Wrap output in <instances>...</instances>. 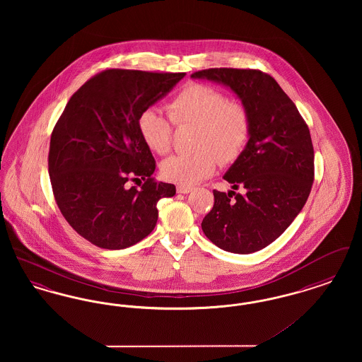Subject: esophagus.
Listing matches in <instances>:
<instances>
[{"mask_svg": "<svg viewBox=\"0 0 362 362\" xmlns=\"http://www.w3.org/2000/svg\"><path fill=\"white\" fill-rule=\"evenodd\" d=\"M176 191L179 192V194H189L192 191V187H189V186H182V185H179L177 187H176Z\"/></svg>", "mask_w": 362, "mask_h": 362, "instance_id": "34e87169", "label": "esophagus"}]
</instances>
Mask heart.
I'll list each match as a JSON object with an SVG mask.
<instances>
[{
  "label": "heart",
  "mask_w": 362,
  "mask_h": 362,
  "mask_svg": "<svg viewBox=\"0 0 362 362\" xmlns=\"http://www.w3.org/2000/svg\"><path fill=\"white\" fill-rule=\"evenodd\" d=\"M170 119L148 108L138 118L144 144L156 155H165L173 146V124L195 126L192 146L187 155H173L160 165L165 180L189 186L209 177L218 161L232 164L240 157L251 138L252 118L245 104L230 100L214 86L191 83L167 104Z\"/></svg>",
  "instance_id": "1"
}]
</instances>
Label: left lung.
Here are the masks:
<instances>
[{"mask_svg": "<svg viewBox=\"0 0 362 362\" xmlns=\"http://www.w3.org/2000/svg\"><path fill=\"white\" fill-rule=\"evenodd\" d=\"M229 86L251 112L244 153L225 173L233 189H214L202 221L207 239L225 251L251 254L278 239L301 211L315 179L308 124L296 104L262 70L213 68L191 74Z\"/></svg>", "mask_w": 362, "mask_h": 362, "instance_id": "obj_1", "label": "left lung"}]
</instances>
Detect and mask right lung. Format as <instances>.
Listing matches in <instances>:
<instances>
[{"label":"right lung","mask_w":362,"mask_h":362,"mask_svg":"<svg viewBox=\"0 0 362 362\" xmlns=\"http://www.w3.org/2000/svg\"><path fill=\"white\" fill-rule=\"evenodd\" d=\"M186 73L107 69L90 77L54 126L49 152L52 194L62 216L104 250L137 244L155 229L161 198L173 185L157 182L155 157L138 118ZM144 183L138 189L129 181Z\"/></svg>","instance_id":"right-lung-1"}]
</instances>
